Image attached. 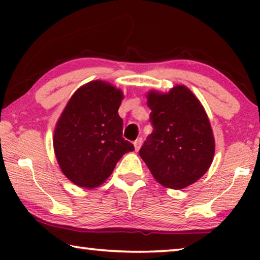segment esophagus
Returning a JSON list of instances; mask_svg holds the SVG:
<instances>
[{
  "label": "esophagus",
  "mask_w": 260,
  "mask_h": 260,
  "mask_svg": "<svg viewBox=\"0 0 260 260\" xmlns=\"http://www.w3.org/2000/svg\"><path fill=\"white\" fill-rule=\"evenodd\" d=\"M142 142H143V141H142V138H141V137H140V138H137V140L134 142L135 150H136V151L140 150V148H141V145H142Z\"/></svg>",
  "instance_id": "34e87169"
}]
</instances>
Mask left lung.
I'll return each mask as SVG.
<instances>
[{
	"mask_svg": "<svg viewBox=\"0 0 260 260\" xmlns=\"http://www.w3.org/2000/svg\"><path fill=\"white\" fill-rule=\"evenodd\" d=\"M154 127L140 155L162 186L182 189L207 172L215 143L209 119L199 99L183 85L168 93L147 95Z\"/></svg>",
	"mask_w": 260,
	"mask_h": 260,
	"instance_id": "8db88e82",
	"label": "left lung"
}]
</instances>
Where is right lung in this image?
Wrapping results in <instances>:
<instances>
[{"instance_id":"add662e5","label":"right lung","mask_w":260,"mask_h":260,"mask_svg":"<svg viewBox=\"0 0 260 260\" xmlns=\"http://www.w3.org/2000/svg\"><path fill=\"white\" fill-rule=\"evenodd\" d=\"M123 92L102 80L74 92L56 123L53 145L62 173L74 184H102L126 152L135 150L123 138L118 109Z\"/></svg>"}]
</instances>
